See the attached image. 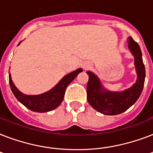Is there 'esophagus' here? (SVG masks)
I'll use <instances>...</instances> for the list:
<instances>
[{
    "mask_svg": "<svg viewBox=\"0 0 153 153\" xmlns=\"http://www.w3.org/2000/svg\"><path fill=\"white\" fill-rule=\"evenodd\" d=\"M89 67H90V65H88V64L83 65V68H84V69H87V68H89Z\"/></svg>",
    "mask_w": 153,
    "mask_h": 153,
    "instance_id": "34e87169",
    "label": "esophagus"
}]
</instances>
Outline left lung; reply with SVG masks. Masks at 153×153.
<instances>
[{"mask_svg":"<svg viewBox=\"0 0 153 153\" xmlns=\"http://www.w3.org/2000/svg\"><path fill=\"white\" fill-rule=\"evenodd\" d=\"M128 48L135 58L137 79L132 87L122 92H110L102 87L99 79L92 72L87 71L89 80L86 86L87 100L97 111L106 115H117L123 113L133 105L143 91L145 79V67L142 54L138 44L131 36L128 39Z\"/></svg>","mask_w":153,"mask_h":153,"instance_id":"8db88e82","label":"left lung"}]
</instances>
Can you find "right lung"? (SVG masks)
<instances>
[{"instance_id": "obj_1", "label": "right lung", "mask_w": 153, "mask_h": 153, "mask_svg": "<svg viewBox=\"0 0 153 153\" xmlns=\"http://www.w3.org/2000/svg\"><path fill=\"white\" fill-rule=\"evenodd\" d=\"M21 42H20V44ZM82 71V68H79L76 71L67 74L61 79V81L56 86L48 92L39 95H25L18 91L13 82L9 74V84L11 90L16 99L21 102L27 109L38 113H46L55 109L61 104L63 100L65 91L67 86L74 79L79 73Z\"/></svg>"}]
</instances>
